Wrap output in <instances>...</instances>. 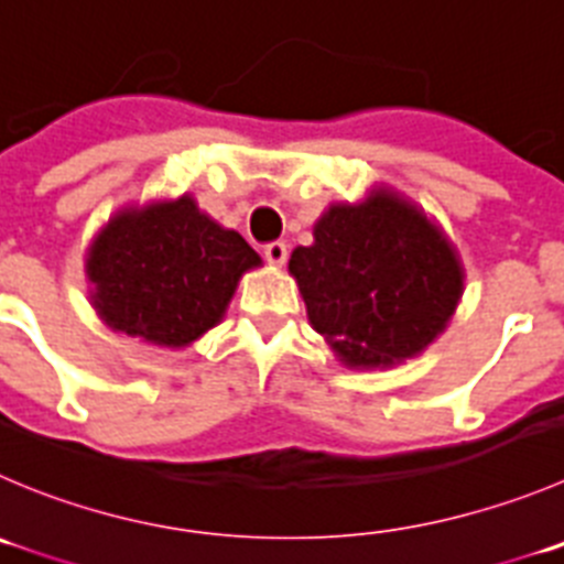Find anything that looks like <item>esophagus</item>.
<instances>
[{
	"label": "esophagus",
	"instance_id": "esophagus-1",
	"mask_svg": "<svg viewBox=\"0 0 564 564\" xmlns=\"http://www.w3.org/2000/svg\"><path fill=\"white\" fill-rule=\"evenodd\" d=\"M262 254H265L268 265L282 268V265H285V260H288V246H285V243H279V240H276V243H268Z\"/></svg>",
	"mask_w": 564,
	"mask_h": 564
}]
</instances>
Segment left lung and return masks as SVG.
<instances>
[{"label": "left lung", "mask_w": 564, "mask_h": 564, "mask_svg": "<svg viewBox=\"0 0 564 564\" xmlns=\"http://www.w3.org/2000/svg\"><path fill=\"white\" fill-rule=\"evenodd\" d=\"M310 326L346 368H393L443 335L465 291L457 246L388 185L335 202L288 262Z\"/></svg>", "instance_id": "8db88e82"}]
</instances>
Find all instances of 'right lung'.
<instances>
[{
    "label": "right lung",
    "instance_id": "obj_1",
    "mask_svg": "<svg viewBox=\"0 0 564 564\" xmlns=\"http://www.w3.org/2000/svg\"><path fill=\"white\" fill-rule=\"evenodd\" d=\"M260 265V254L198 210L191 193L121 207L85 249L101 324L158 348H185L221 324L240 276Z\"/></svg>",
    "mask_w": 564,
    "mask_h": 564
}]
</instances>
